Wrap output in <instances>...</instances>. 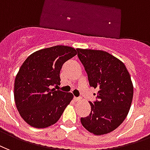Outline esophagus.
Returning a JSON list of instances; mask_svg holds the SVG:
<instances>
[{
    "instance_id": "34e87169",
    "label": "esophagus",
    "mask_w": 150,
    "mask_h": 150,
    "mask_svg": "<svg viewBox=\"0 0 150 150\" xmlns=\"http://www.w3.org/2000/svg\"><path fill=\"white\" fill-rule=\"evenodd\" d=\"M81 99H82L81 98H76V97H75V98H74V100H75V101H81Z\"/></svg>"
}]
</instances>
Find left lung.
<instances>
[{
	"label": "left lung",
	"mask_w": 150,
	"mask_h": 150,
	"mask_svg": "<svg viewBox=\"0 0 150 150\" xmlns=\"http://www.w3.org/2000/svg\"><path fill=\"white\" fill-rule=\"evenodd\" d=\"M88 74L89 86L98 88L91 112L81 122L94 135L112 132L124 121L133 100V86L124 63L102 50L76 49Z\"/></svg>",
	"instance_id": "obj_1"
}]
</instances>
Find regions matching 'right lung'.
I'll use <instances>...</instances> for the list:
<instances>
[{
	"mask_svg": "<svg viewBox=\"0 0 150 150\" xmlns=\"http://www.w3.org/2000/svg\"><path fill=\"white\" fill-rule=\"evenodd\" d=\"M76 55L73 47L57 45L32 53L21 66L14 82V100L30 126L43 129L55 124L73 100L71 93L52 86L60 84L62 65Z\"/></svg>",
	"mask_w": 150,
	"mask_h": 150,
	"instance_id": "1",
	"label": "right lung"
}]
</instances>
